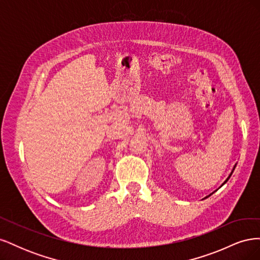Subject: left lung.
<instances>
[{
  "label": "left lung",
  "mask_w": 260,
  "mask_h": 260,
  "mask_svg": "<svg viewBox=\"0 0 260 260\" xmlns=\"http://www.w3.org/2000/svg\"><path fill=\"white\" fill-rule=\"evenodd\" d=\"M235 166H237V165H235ZM235 166H234V167H233V169H232V171H231V174H230V175H229V177H228V178H226V180H225V181H224V182H223V183H222V185H223V184H224V183H226V181H228V180H229V179H230V177H231V175H232V172H233V170H234V169H235ZM222 185H221V186H222ZM216 191H217V190H216ZM216 191H215V192H216ZM215 192H212V193H211V194H209V195H208V196H206V198H205V199H207V198H209V196H210V195H212V194H214V193H215Z\"/></svg>",
  "instance_id": "left-lung-1"
}]
</instances>
